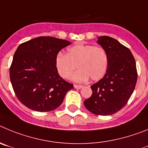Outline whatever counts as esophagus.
<instances>
[{
  "instance_id": "esophagus-1",
  "label": "esophagus",
  "mask_w": 148,
  "mask_h": 148,
  "mask_svg": "<svg viewBox=\"0 0 148 148\" xmlns=\"http://www.w3.org/2000/svg\"><path fill=\"white\" fill-rule=\"evenodd\" d=\"M74 88L80 89V88H82L83 87V86H79V85H74Z\"/></svg>"
}]
</instances>
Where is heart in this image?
<instances>
[{
  "label": "heart",
  "mask_w": 148,
  "mask_h": 148,
  "mask_svg": "<svg viewBox=\"0 0 148 148\" xmlns=\"http://www.w3.org/2000/svg\"><path fill=\"white\" fill-rule=\"evenodd\" d=\"M108 59L106 50L100 46L77 44L67 49L66 54L58 53L55 57V68L63 79L70 77L77 65L79 70L71 77L72 80L82 82L90 77L99 80L107 71Z\"/></svg>",
  "instance_id": "obj_1"
}]
</instances>
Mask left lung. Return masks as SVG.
<instances>
[{
  "mask_svg": "<svg viewBox=\"0 0 148 148\" xmlns=\"http://www.w3.org/2000/svg\"><path fill=\"white\" fill-rule=\"evenodd\" d=\"M108 54V64L103 78L90 86L92 95L84 101L96 115H111L122 108L132 95L137 81L135 59L130 49L108 36L98 38Z\"/></svg>",
  "mask_w": 148,
  "mask_h": 148,
  "instance_id": "8db88e82",
  "label": "left lung"
}]
</instances>
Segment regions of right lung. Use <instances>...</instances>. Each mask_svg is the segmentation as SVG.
I'll use <instances>...</instances> for the list:
<instances>
[{"instance_id":"add662e5","label":"right lung","mask_w":148,"mask_h":148,"mask_svg":"<svg viewBox=\"0 0 148 148\" xmlns=\"http://www.w3.org/2000/svg\"><path fill=\"white\" fill-rule=\"evenodd\" d=\"M71 42L38 37L21 43L13 57L9 76L20 102L29 109L48 112L58 108L73 85L58 74L55 57Z\"/></svg>"}]
</instances>
